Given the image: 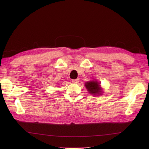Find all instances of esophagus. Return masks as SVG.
Listing matches in <instances>:
<instances>
[{"label": "esophagus", "instance_id": "esophagus-1", "mask_svg": "<svg viewBox=\"0 0 149 149\" xmlns=\"http://www.w3.org/2000/svg\"><path fill=\"white\" fill-rule=\"evenodd\" d=\"M72 82L73 83H78L79 82V79H72Z\"/></svg>", "mask_w": 149, "mask_h": 149}]
</instances>
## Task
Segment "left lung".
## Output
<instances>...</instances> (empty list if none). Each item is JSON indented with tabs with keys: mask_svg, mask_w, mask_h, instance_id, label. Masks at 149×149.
Instances as JSON below:
<instances>
[{
	"mask_svg": "<svg viewBox=\"0 0 149 149\" xmlns=\"http://www.w3.org/2000/svg\"><path fill=\"white\" fill-rule=\"evenodd\" d=\"M85 86L88 91L94 96L101 95L102 91L101 88L100 83L96 81H91L85 83Z\"/></svg>",
	"mask_w": 149,
	"mask_h": 149,
	"instance_id": "obj_1",
	"label": "left lung"
}]
</instances>
